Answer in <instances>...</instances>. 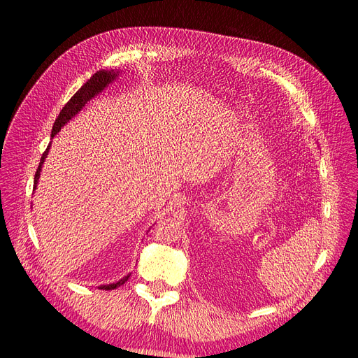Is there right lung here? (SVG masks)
I'll return each mask as SVG.
<instances>
[{
  "instance_id": "add662e5",
  "label": "right lung",
  "mask_w": 358,
  "mask_h": 358,
  "mask_svg": "<svg viewBox=\"0 0 358 358\" xmlns=\"http://www.w3.org/2000/svg\"><path fill=\"white\" fill-rule=\"evenodd\" d=\"M120 75V71H107V69H100L97 71L96 73L92 75V77L77 91L72 96V99L65 104V107L61 110L59 116L56 117L55 123H53V127H52V134H50V139H53L56 135L59 134L61 129L72 119L78 115V113L85 107V104L92 100L96 96H99L100 92H103L111 83H115L117 80V77ZM50 145H52V141L49 142L46 150L43 152L42 158H41V162H39V168H37V171L34 174V185H33V190H36L37 187V182H39V178H41V173H42V166L45 164V159L49 154V149H50ZM130 277V274L124 275L123 278H120L119 281H116V283H110V285H103L100 286V289L103 290H113L116 287H120L122 285H124L127 278Z\"/></svg>"
}]
</instances>
